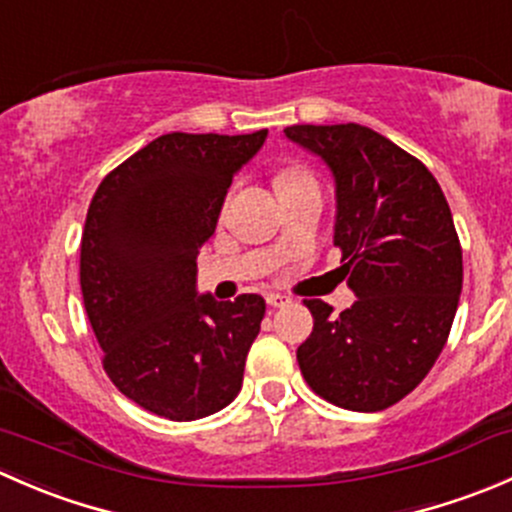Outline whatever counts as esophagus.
<instances>
[{
    "label": "esophagus",
    "mask_w": 512,
    "mask_h": 512,
    "mask_svg": "<svg viewBox=\"0 0 512 512\" xmlns=\"http://www.w3.org/2000/svg\"><path fill=\"white\" fill-rule=\"evenodd\" d=\"M267 304H270V307H287V304H289V299L287 297H282V294H277V292H270V294H267Z\"/></svg>",
    "instance_id": "obj_1"
}]
</instances>
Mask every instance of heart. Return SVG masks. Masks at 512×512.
Returning a JSON list of instances; mask_svg holds the SVG:
<instances>
[{
	"label": "heart",
	"instance_id": "heart-1",
	"mask_svg": "<svg viewBox=\"0 0 512 512\" xmlns=\"http://www.w3.org/2000/svg\"><path fill=\"white\" fill-rule=\"evenodd\" d=\"M307 178H312V175L304 173V170H299V168H287V170H282L280 175H277L275 183L285 185V183H297V180H307Z\"/></svg>",
	"mask_w": 512,
	"mask_h": 512
}]
</instances>
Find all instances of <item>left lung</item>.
Returning <instances> with one entry per match:
<instances>
[{"label":"left lung","instance_id":"8db88e82","mask_svg":"<svg viewBox=\"0 0 512 512\" xmlns=\"http://www.w3.org/2000/svg\"><path fill=\"white\" fill-rule=\"evenodd\" d=\"M337 180L334 247L356 302L314 317L299 344L304 381L329 404L384 411L416 389L446 347L463 287V250L441 185L421 160L359 123L289 126Z\"/></svg>","mask_w":512,"mask_h":512}]
</instances>
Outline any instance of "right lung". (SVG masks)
<instances>
[{"mask_svg": "<svg viewBox=\"0 0 512 512\" xmlns=\"http://www.w3.org/2000/svg\"><path fill=\"white\" fill-rule=\"evenodd\" d=\"M267 138L165 133L113 168L91 198L79 280L103 371L123 396L170 421L225 409L265 317L260 294L195 297L200 247L232 175Z\"/></svg>", "mask_w": 512, "mask_h": 512, "instance_id": "right-lung-1", "label": "right lung"}]
</instances>
